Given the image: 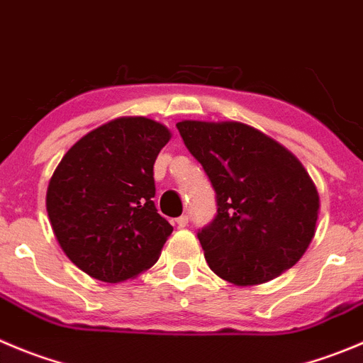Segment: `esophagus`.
<instances>
[{
  "label": "esophagus",
  "mask_w": 363,
  "mask_h": 363,
  "mask_svg": "<svg viewBox=\"0 0 363 363\" xmlns=\"http://www.w3.org/2000/svg\"><path fill=\"white\" fill-rule=\"evenodd\" d=\"M176 224H178V228H185L189 224V216H182L176 219Z\"/></svg>",
  "instance_id": "1"
}]
</instances>
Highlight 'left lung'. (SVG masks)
<instances>
[{
	"mask_svg": "<svg viewBox=\"0 0 363 363\" xmlns=\"http://www.w3.org/2000/svg\"><path fill=\"white\" fill-rule=\"evenodd\" d=\"M176 128L216 191V219L198 233L210 269L247 287L299 262L319 216V194L301 162L235 121H182Z\"/></svg>",
	"mask_w": 363,
	"mask_h": 363,
	"instance_id": "8db88e82",
	"label": "left lung"
}]
</instances>
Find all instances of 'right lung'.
Listing matches in <instances>:
<instances>
[{"label": "right lung", "instance_id": "add662e5", "mask_svg": "<svg viewBox=\"0 0 363 363\" xmlns=\"http://www.w3.org/2000/svg\"><path fill=\"white\" fill-rule=\"evenodd\" d=\"M171 139L147 117H117L82 137L48 185L62 251L96 279L135 278L158 260L172 226L157 212L153 165Z\"/></svg>", "mask_w": 363, "mask_h": 363}]
</instances>
